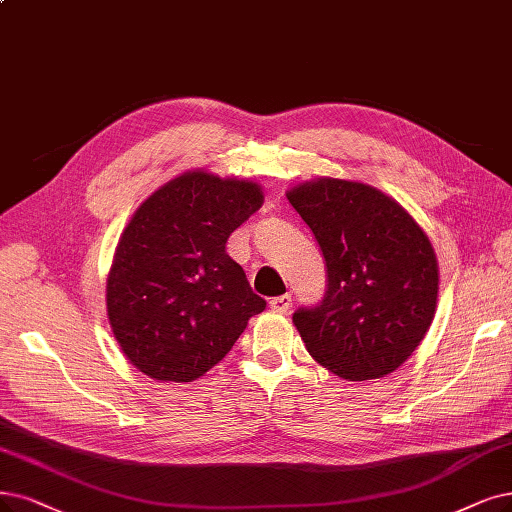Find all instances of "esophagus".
Here are the masks:
<instances>
[{
	"mask_svg": "<svg viewBox=\"0 0 512 512\" xmlns=\"http://www.w3.org/2000/svg\"><path fill=\"white\" fill-rule=\"evenodd\" d=\"M291 304H293L291 295H280V297L270 299V308H272L274 312H278V314L289 312V310H291Z\"/></svg>",
	"mask_w": 512,
	"mask_h": 512,
	"instance_id": "esophagus-1",
	"label": "esophagus"
}]
</instances>
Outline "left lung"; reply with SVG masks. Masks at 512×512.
I'll use <instances>...</instances> for the list:
<instances>
[{"mask_svg": "<svg viewBox=\"0 0 512 512\" xmlns=\"http://www.w3.org/2000/svg\"><path fill=\"white\" fill-rule=\"evenodd\" d=\"M327 266V291L293 325L316 363L350 382L399 369L437 310L439 266L405 208L371 185L323 177L287 192Z\"/></svg>", "mask_w": 512, "mask_h": 512, "instance_id": "1", "label": "left lung"}]
</instances>
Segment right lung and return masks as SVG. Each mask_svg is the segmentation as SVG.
Segmentation results:
<instances>
[{"label": "right lung", "mask_w": 512, "mask_h": 512, "mask_svg": "<svg viewBox=\"0 0 512 512\" xmlns=\"http://www.w3.org/2000/svg\"><path fill=\"white\" fill-rule=\"evenodd\" d=\"M261 204L253 181L189 170L132 215L107 276V316L120 350L151 380H198L266 310L225 253Z\"/></svg>", "instance_id": "obj_1"}]
</instances>
